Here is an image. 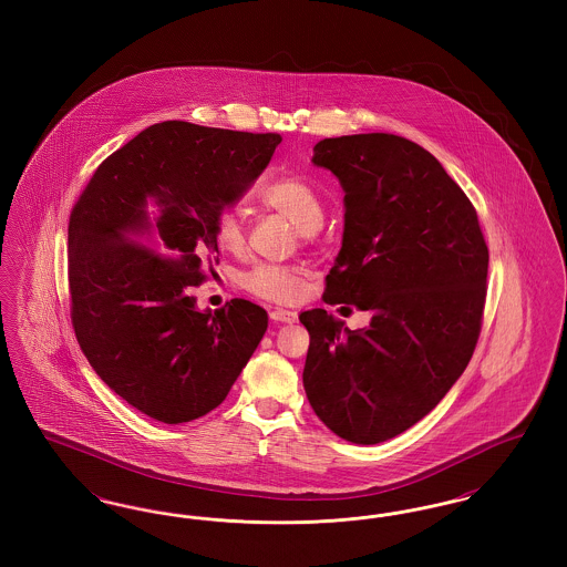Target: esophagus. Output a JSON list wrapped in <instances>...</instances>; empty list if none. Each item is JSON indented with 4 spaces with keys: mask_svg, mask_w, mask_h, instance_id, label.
<instances>
[{
    "mask_svg": "<svg viewBox=\"0 0 567 567\" xmlns=\"http://www.w3.org/2000/svg\"><path fill=\"white\" fill-rule=\"evenodd\" d=\"M271 321H278V323H296L297 312L293 310H282V308H274L270 312Z\"/></svg>",
    "mask_w": 567,
    "mask_h": 567,
    "instance_id": "obj_1",
    "label": "esophagus"
}]
</instances>
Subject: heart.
<instances>
[{"mask_svg":"<svg viewBox=\"0 0 567 567\" xmlns=\"http://www.w3.org/2000/svg\"><path fill=\"white\" fill-rule=\"evenodd\" d=\"M259 199L278 213L289 216L301 231H315L323 223V199L306 178L285 174L268 181L259 189ZM213 236L218 248L243 252L246 227L243 215L234 208H220L213 218ZM246 291L274 303H291L303 291V270L287 264H257L243 276Z\"/></svg>","mask_w":567,"mask_h":567,"instance_id":"1","label":"heart"}]
</instances>
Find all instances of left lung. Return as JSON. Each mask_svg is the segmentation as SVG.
I'll use <instances>...</instances> for the list:
<instances>
[{"instance_id":"obj_1","label":"left lung","mask_w":567,"mask_h":567,"mask_svg":"<svg viewBox=\"0 0 567 567\" xmlns=\"http://www.w3.org/2000/svg\"><path fill=\"white\" fill-rule=\"evenodd\" d=\"M312 162L347 193L323 301L370 310L372 321L351 331L323 308L301 312L310 333L303 389L336 435L378 444L432 412L467 368L483 327L488 248L467 195L416 142L324 137Z\"/></svg>"}]
</instances>
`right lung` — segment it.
<instances>
[{"mask_svg":"<svg viewBox=\"0 0 567 567\" xmlns=\"http://www.w3.org/2000/svg\"><path fill=\"white\" fill-rule=\"evenodd\" d=\"M280 134L185 121L151 125L100 163L68 225L70 317L110 389L167 425L220 404L268 329L243 297L215 312L193 289L213 271L216 210L266 169Z\"/></svg>","mask_w":567,"mask_h":567,"instance_id":"obj_1","label":"right lung"}]
</instances>
